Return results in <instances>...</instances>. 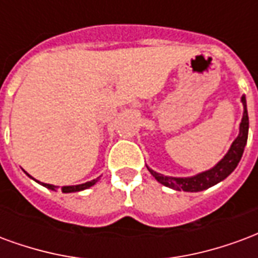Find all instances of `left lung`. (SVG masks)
<instances>
[{
  "instance_id": "1",
  "label": "left lung",
  "mask_w": 258,
  "mask_h": 258,
  "mask_svg": "<svg viewBox=\"0 0 258 258\" xmlns=\"http://www.w3.org/2000/svg\"><path fill=\"white\" fill-rule=\"evenodd\" d=\"M242 103H243V118L240 122L239 136L235 139L232 146L229 148L228 154L220 161L213 169H210L208 172H204L194 176V177H168L159 173L154 172L151 169H148L154 177L163 185H166L169 188L177 189V191H188V192H198L204 189L212 187L214 184L220 183L221 180H224L227 176L234 172V169L238 166L243 150H245L246 142H247V132H249V116H247V110H246V99L245 96H242Z\"/></svg>"
}]
</instances>
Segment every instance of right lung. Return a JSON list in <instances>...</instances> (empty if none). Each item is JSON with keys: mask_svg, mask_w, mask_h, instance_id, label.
Segmentation results:
<instances>
[{"mask_svg": "<svg viewBox=\"0 0 258 258\" xmlns=\"http://www.w3.org/2000/svg\"><path fill=\"white\" fill-rule=\"evenodd\" d=\"M96 181H97V178L92 180V181H88V183H85V184H80V185H69V187H61V191H63V192H77V191H82V189H86V188H89V187H92V185H95ZM42 185L49 189L56 188V187H54V185H52V184L42 183Z\"/></svg>", "mask_w": 258, "mask_h": 258, "instance_id": "1", "label": "right lung"}]
</instances>
